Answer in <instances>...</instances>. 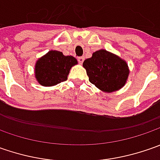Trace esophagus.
<instances>
[{
	"mask_svg": "<svg viewBox=\"0 0 160 160\" xmlns=\"http://www.w3.org/2000/svg\"><path fill=\"white\" fill-rule=\"evenodd\" d=\"M77 60H78L79 64H82V63L83 62V60H84V58H83V57H78Z\"/></svg>",
	"mask_w": 160,
	"mask_h": 160,
	"instance_id": "1",
	"label": "esophagus"
}]
</instances>
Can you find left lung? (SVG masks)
I'll return each mask as SVG.
<instances>
[{
	"mask_svg": "<svg viewBox=\"0 0 160 160\" xmlns=\"http://www.w3.org/2000/svg\"><path fill=\"white\" fill-rule=\"evenodd\" d=\"M89 81L105 92L121 89L126 83L129 69L122 58L106 50H99L83 61Z\"/></svg>",
	"mask_w": 160,
	"mask_h": 160,
	"instance_id": "left-lung-1",
	"label": "left lung"
}]
</instances>
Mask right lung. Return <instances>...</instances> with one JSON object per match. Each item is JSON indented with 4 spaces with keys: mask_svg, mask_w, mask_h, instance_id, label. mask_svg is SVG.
Here are the masks:
<instances>
[{
    "mask_svg": "<svg viewBox=\"0 0 160 160\" xmlns=\"http://www.w3.org/2000/svg\"><path fill=\"white\" fill-rule=\"evenodd\" d=\"M77 64L73 56H65L58 51H50L35 63L34 76L42 86H53L68 79L71 68Z\"/></svg>",
    "mask_w": 160,
    "mask_h": 160,
    "instance_id": "add662e5",
    "label": "right lung"
}]
</instances>
